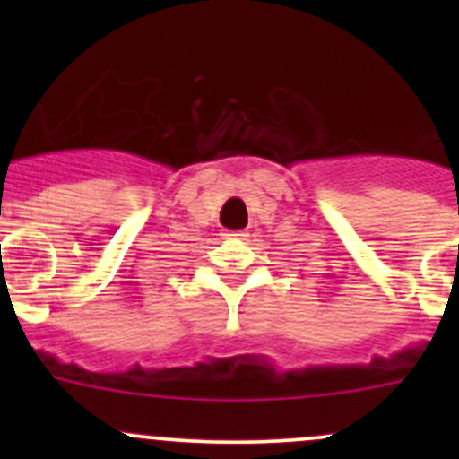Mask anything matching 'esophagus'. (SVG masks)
I'll use <instances>...</instances> for the list:
<instances>
[{
	"label": "esophagus",
	"mask_w": 459,
	"mask_h": 459,
	"mask_svg": "<svg viewBox=\"0 0 459 459\" xmlns=\"http://www.w3.org/2000/svg\"><path fill=\"white\" fill-rule=\"evenodd\" d=\"M226 239H244L247 238V233L244 230H229V233H224Z\"/></svg>",
	"instance_id": "esophagus-1"
}]
</instances>
